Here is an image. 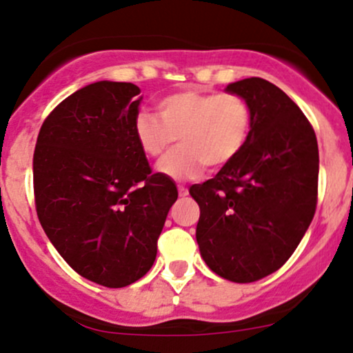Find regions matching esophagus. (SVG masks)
<instances>
[{"mask_svg":"<svg viewBox=\"0 0 353 353\" xmlns=\"http://www.w3.org/2000/svg\"><path fill=\"white\" fill-rule=\"evenodd\" d=\"M177 190H179V196L181 197H185L189 194V190H188V188H184V185H179V188H177Z\"/></svg>","mask_w":353,"mask_h":353,"instance_id":"1","label":"esophagus"}]
</instances>
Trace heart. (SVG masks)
I'll return each mask as SVG.
<instances>
[{
    "mask_svg": "<svg viewBox=\"0 0 353 353\" xmlns=\"http://www.w3.org/2000/svg\"><path fill=\"white\" fill-rule=\"evenodd\" d=\"M159 116L139 112L134 121L137 144L145 156L163 157L159 171L172 179L196 177L208 168H224L239 156L252 128V109L234 92L179 91L157 103Z\"/></svg>",
    "mask_w": 353,
    "mask_h": 353,
    "instance_id": "1",
    "label": "heart"
}]
</instances>
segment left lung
<instances>
[{
	"label": "left lung",
	"instance_id": "8db88e82",
	"mask_svg": "<svg viewBox=\"0 0 353 353\" xmlns=\"http://www.w3.org/2000/svg\"><path fill=\"white\" fill-rule=\"evenodd\" d=\"M252 109L242 151L216 177L189 189L201 208L196 239L205 264L232 282H254L289 261L317 208L314 128L282 89L262 78L229 84Z\"/></svg>",
	"mask_w": 353,
	"mask_h": 353
}]
</instances>
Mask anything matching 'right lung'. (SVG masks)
I'll list each match as a JSON object with an SVG mask.
<instances>
[{"label":"right lung","instance_id":"obj_1","mask_svg":"<svg viewBox=\"0 0 353 353\" xmlns=\"http://www.w3.org/2000/svg\"><path fill=\"white\" fill-rule=\"evenodd\" d=\"M143 101L132 83L99 81L72 92L39 129L34 204L44 232L79 275L125 287L151 269L157 239L177 199L137 144Z\"/></svg>","mask_w":353,"mask_h":353}]
</instances>
